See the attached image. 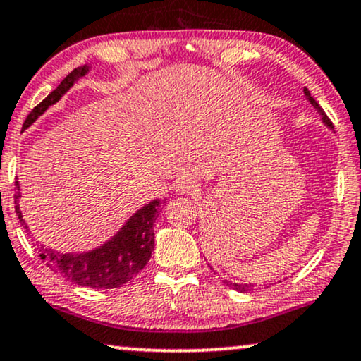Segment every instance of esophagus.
Returning <instances> with one entry per match:
<instances>
[{
    "instance_id": "obj_1",
    "label": "esophagus",
    "mask_w": 361,
    "mask_h": 361,
    "mask_svg": "<svg viewBox=\"0 0 361 361\" xmlns=\"http://www.w3.org/2000/svg\"><path fill=\"white\" fill-rule=\"evenodd\" d=\"M175 190L178 195H196V191H198V185L195 183L193 180H190V178H181V180L176 181L175 185Z\"/></svg>"
}]
</instances>
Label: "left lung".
Listing matches in <instances>:
<instances>
[{"mask_svg": "<svg viewBox=\"0 0 361 361\" xmlns=\"http://www.w3.org/2000/svg\"><path fill=\"white\" fill-rule=\"evenodd\" d=\"M303 93H305V98H307V102H308L310 104H312V106H313L314 109H317L318 113H320L323 123H325V125H326L328 128H330V130H333L331 121L328 120V116L325 115V111H323V109L320 108V104H318L317 102H314V98L312 97V94H310V91H308L307 88H305V90H303ZM223 283H226L228 286H231V288L236 290V291H243V293H245V291H252V286H253L252 283H250V285H248V283H245V285H243V283H231V281H228V280H225Z\"/></svg>", "mask_w": 361, "mask_h": 361, "instance_id": "1", "label": "left lung"}]
</instances>
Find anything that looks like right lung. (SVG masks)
<instances>
[{
  "mask_svg": "<svg viewBox=\"0 0 361 361\" xmlns=\"http://www.w3.org/2000/svg\"><path fill=\"white\" fill-rule=\"evenodd\" d=\"M91 70L90 65H83L75 68L70 75L66 76L58 88L51 91L47 98L35 106L25 121V128L33 125L38 118L43 115L49 106L58 103L63 94L71 88L80 78H83ZM18 193L16 200L21 198L20 181H15ZM16 203V202H15ZM159 200H153L138 212L131 214L125 221L115 236L104 241L98 248L90 250V252L81 253H59L48 246H39V258L51 268L54 273H59L63 278L70 280L80 286H90V288H118L138 275V273L147 267L152 258V252L154 248V220L159 214ZM16 213L20 221L25 225V230L30 233V228L23 220V213L20 204L16 203Z\"/></svg>",
  "mask_w": 361,
  "mask_h": 361,
  "instance_id": "obj_1",
  "label": "right lung"
}]
</instances>
